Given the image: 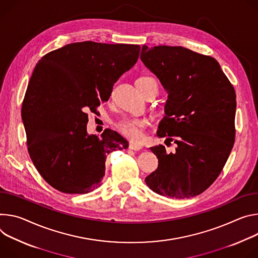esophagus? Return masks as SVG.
<instances>
[{
  "label": "esophagus",
  "instance_id": "1",
  "mask_svg": "<svg viewBox=\"0 0 258 258\" xmlns=\"http://www.w3.org/2000/svg\"><path fill=\"white\" fill-rule=\"evenodd\" d=\"M129 149L133 150V151H140L142 149V146L137 145V144H133V142H132V144L129 145Z\"/></svg>",
  "mask_w": 258,
  "mask_h": 258
}]
</instances>
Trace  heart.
Returning a JSON list of instances; mask_svg holds the SVG:
<instances>
[{"instance_id": "b5f03b06", "label": "heart", "mask_w": 258, "mask_h": 258, "mask_svg": "<svg viewBox=\"0 0 258 258\" xmlns=\"http://www.w3.org/2000/svg\"><path fill=\"white\" fill-rule=\"evenodd\" d=\"M150 83H157L152 77H140L136 80V86L139 88ZM140 90V89H139ZM148 125V120L145 118H124L117 123L118 130L131 140L139 141L144 136V129Z\"/></svg>"}]
</instances>
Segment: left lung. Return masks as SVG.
Listing matches in <instances>:
<instances>
[{
    "label": "left lung",
    "instance_id": "left-lung-1",
    "mask_svg": "<svg viewBox=\"0 0 258 258\" xmlns=\"http://www.w3.org/2000/svg\"><path fill=\"white\" fill-rule=\"evenodd\" d=\"M140 59L168 93L157 135L177 145L151 148L158 169L146 182L155 192L175 199L202 194L218 177L235 142L236 92L211 56L181 46L144 45Z\"/></svg>",
    "mask_w": 258,
    "mask_h": 258
}]
</instances>
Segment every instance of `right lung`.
Masks as SVG:
<instances>
[{
    "instance_id": "right-lung-1",
    "label": "right lung",
    "mask_w": 258,
    "mask_h": 258,
    "mask_svg": "<svg viewBox=\"0 0 258 258\" xmlns=\"http://www.w3.org/2000/svg\"><path fill=\"white\" fill-rule=\"evenodd\" d=\"M139 45L73 43L44 55L21 107L27 151L41 176L64 194L97 188L106 156L128 148L116 131L87 133V110L107 101L113 84L137 61Z\"/></svg>"
}]
</instances>
